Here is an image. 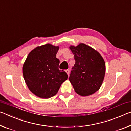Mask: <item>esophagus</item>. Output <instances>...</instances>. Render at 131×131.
<instances>
[{
	"mask_svg": "<svg viewBox=\"0 0 131 131\" xmlns=\"http://www.w3.org/2000/svg\"><path fill=\"white\" fill-rule=\"evenodd\" d=\"M66 72H67L68 76H69V75H70V70H68H68H66Z\"/></svg>",
	"mask_w": 131,
	"mask_h": 131,
	"instance_id": "34e87169",
	"label": "esophagus"
}]
</instances>
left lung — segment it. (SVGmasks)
I'll return each mask as SVG.
<instances>
[{
	"label": "left lung",
	"instance_id": "obj_1",
	"mask_svg": "<svg viewBox=\"0 0 131 131\" xmlns=\"http://www.w3.org/2000/svg\"><path fill=\"white\" fill-rule=\"evenodd\" d=\"M75 64L72 68L69 80L78 95L87 96L101 86L106 71L105 62L98 51L83 43L71 46Z\"/></svg>",
	"mask_w": 131,
	"mask_h": 131
}]
</instances>
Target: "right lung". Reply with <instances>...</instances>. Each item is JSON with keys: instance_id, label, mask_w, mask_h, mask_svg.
Listing matches in <instances>:
<instances>
[{"instance_id": "1", "label": "right lung", "mask_w": 131, "mask_h": 131, "mask_svg": "<svg viewBox=\"0 0 131 131\" xmlns=\"http://www.w3.org/2000/svg\"><path fill=\"white\" fill-rule=\"evenodd\" d=\"M59 46L46 44L29 53L23 67L24 80L29 89L40 98L56 95L61 85L67 80L66 72L59 69L56 58Z\"/></svg>"}]
</instances>
